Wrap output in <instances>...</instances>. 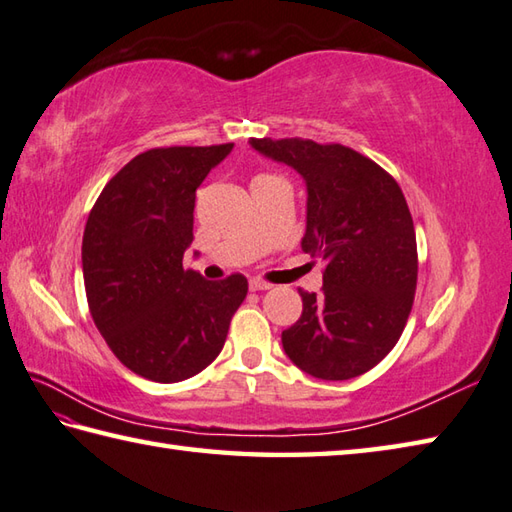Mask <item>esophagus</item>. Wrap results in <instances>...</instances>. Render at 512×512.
<instances>
[{
  "mask_svg": "<svg viewBox=\"0 0 512 512\" xmlns=\"http://www.w3.org/2000/svg\"><path fill=\"white\" fill-rule=\"evenodd\" d=\"M270 284L264 279H250V290H268Z\"/></svg>",
  "mask_w": 512,
  "mask_h": 512,
  "instance_id": "obj_1",
  "label": "esophagus"
}]
</instances>
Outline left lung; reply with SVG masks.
Masks as SVG:
<instances>
[{"label":"left lung","instance_id":"1","mask_svg":"<svg viewBox=\"0 0 512 512\" xmlns=\"http://www.w3.org/2000/svg\"><path fill=\"white\" fill-rule=\"evenodd\" d=\"M306 179L304 253L324 262L322 293L299 288L304 310L282 333L304 373L339 382L368 373L404 333L417 288L413 217L395 177L342 144L250 139Z\"/></svg>","mask_w":512,"mask_h":512}]
</instances>
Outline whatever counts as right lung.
<instances>
[{"label":"right lung","instance_id":"obj_1","mask_svg":"<svg viewBox=\"0 0 512 512\" xmlns=\"http://www.w3.org/2000/svg\"><path fill=\"white\" fill-rule=\"evenodd\" d=\"M233 144L166 146L137 155L90 210L82 242L88 310L135 375L173 384L222 353L248 293L244 275L206 282L184 268L195 193Z\"/></svg>","mask_w":512,"mask_h":512}]
</instances>
